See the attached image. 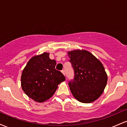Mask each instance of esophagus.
Here are the masks:
<instances>
[{"instance_id":"esophagus-1","label":"esophagus","mask_w":127,"mask_h":127,"mask_svg":"<svg viewBox=\"0 0 127 127\" xmlns=\"http://www.w3.org/2000/svg\"><path fill=\"white\" fill-rule=\"evenodd\" d=\"M62 73L63 74V75H65V70H63L62 71Z\"/></svg>"}]
</instances>
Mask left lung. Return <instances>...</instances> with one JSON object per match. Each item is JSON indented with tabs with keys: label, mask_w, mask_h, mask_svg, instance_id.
<instances>
[{
	"label": "left lung",
	"mask_w": 127,
	"mask_h": 127,
	"mask_svg": "<svg viewBox=\"0 0 127 127\" xmlns=\"http://www.w3.org/2000/svg\"><path fill=\"white\" fill-rule=\"evenodd\" d=\"M75 76L68 82L73 97L81 103H90L100 97L107 82L102 63L93 54L84 49L68 52Z\"/></svg>",
	"instance_id": "8db88e82"
}]
</instances>
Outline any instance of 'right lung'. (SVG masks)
<instances>
[{"mask_svg":"<svg viewBox=\"0 0 127 127\" xmlns=\"http://www.w3.org/2000/svg\"><path fill=\"white\" fill-rule=\"evenodd\" d=\"M49 53L43 52L29 60L23 69L21 85L25 94L39 103H43L54 94L58 85L65 78L55 69L56 62L49 57Z\"/></svg>","mask_w":127,"mask_h":127,"instance_id":"obj_1","label":"right lung"}]
</instances>
